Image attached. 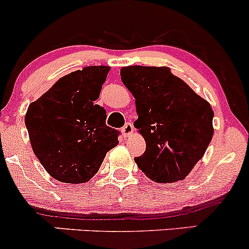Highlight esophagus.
<instances>
[{
  "mask_svg": "<svg viewBox=\"0 0 249 249\" xmlns=\"http://www.w3.org/2000/svg\"><path fill=\"white\" fill-rule=\"evenodd\" d=\"M133 132H134V125H133V124H130V122L125 124L124 128H122V134L124 137H129V135L133 134Z\"/></svg>",
  "mask_w": 249,
  "mask_h": 249,
  "instance_id": "34e87169",
  "label": "esophagus"
}]
</instances>
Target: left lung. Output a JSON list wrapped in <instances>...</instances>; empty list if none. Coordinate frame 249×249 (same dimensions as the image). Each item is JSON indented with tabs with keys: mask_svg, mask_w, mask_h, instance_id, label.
I'll list each match as a JSON object with an SVG mask.
<instances>
[{
	"mask_svg": "<svg viewBox=\"0 0 249 249\" xmlns=\"http://www.w3.org/2000/svg\"><path fill=\"white\" fill-rule=\"evenodd\" d=\"M121 80L135 98L134 127L146 142L135 163L158 183L184 180L212 140L210 103L168 67H122Z\"/></svg>",
	"mask_w": 249,
	"mask_h": 249,
	"instance_id": "8db88e82",
	"label": "left lung"
}]
</instances>
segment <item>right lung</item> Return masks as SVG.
I'll return each mask as SVG.
<instances>
[{"label":"right lung","instance_id":"obj_1","mask_svg":"<svg viewBox=\"0 0 249 249\" xmlns=\"http://www.w3.org/2000/svg\"><path fill=\"white\" fill-rule=\"evenodd\" d=\"M109 71L107 66H89L71 71L29 106L25 124L31 146L56 180H91L107 151L119 143V132L106 124V109L94 104Z\"/></svg>","mask_w":249,"mask_h":249}]
</instances>
